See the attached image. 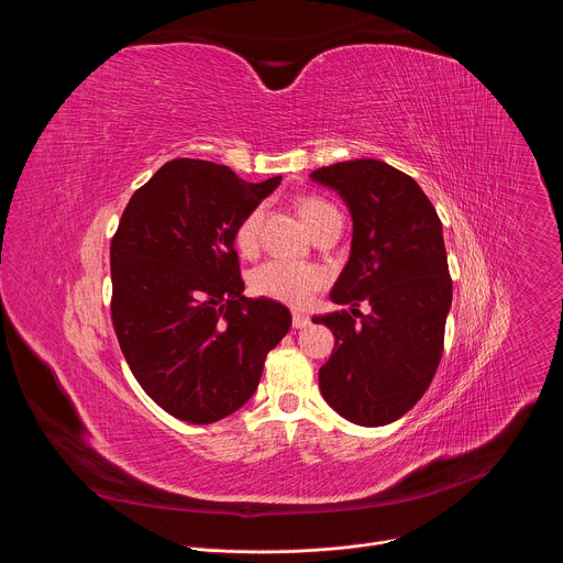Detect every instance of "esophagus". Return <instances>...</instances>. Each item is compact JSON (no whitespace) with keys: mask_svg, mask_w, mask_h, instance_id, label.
I'll list each match as a JSON object with an SVG mask.
<instances>
[{"mask_svg":"<svg viewBox=\"0 0 563 563\" xmlns=\"http://www.w3.org/2000/svg\"><path fill=\"white\" fill-rule=\"evenodd\" d=\"M311 323L309 320V316L307 313H302V311H294V316H291V325L296 328V330H302V328H307Z\"/></svg>","mask_w":563,"mask_h":563,"instance_id":"obj_1","label":"esophagus"}]
</instances>
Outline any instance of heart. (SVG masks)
<instances>
[{"label":"heart","mask_w":563,"mask_h":563,"mask_svg":"<svg viewBox=\"0 0 563 563\" xmlns=\"http://www.w3.org/2000/svg\"><path fill=\"white\" fill-rule=\"evenodd\" d=\"M332 205L320 198H302L298 205V211L305 220V224L311 229L320 218L330 211ZM261 224H263V207L252 209L243 222L235 229V247L240 254H254L258 247L261 238ZM328 274L316 265L305 263H287V261H267L261 267H256L250 276V287L256 296L276 300L289 307H305L313 298V294L325 285Z\"/></svg>","instance_id":"heart-1"}]
</instances>
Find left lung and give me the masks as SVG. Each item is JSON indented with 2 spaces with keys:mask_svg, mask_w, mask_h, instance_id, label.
<instances>
[{
  "mask_svg": "<svg viewBox=\"0 0 563 563\" xmlns=\"http://www.w3.org/2000/svg\"><path fill=\"white\" fill-rule=\"evenodd\" d=\"M309 178L334 189L352 216L350 261L330 298L353 313L311 318L336 339L318 385L343 419L387 426L417 406L443 354L452 305L443 227L417 180L380 159H347ZM363 299L369 314L355 309Z\"/></svg>",
  "mask_w": 563,
  "mask_h": 563,
  "instance_id": "left-lung-1",
  "label": "left lung"
}]
</instances>
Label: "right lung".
Masks as SVG:
<instances>
[{"mask_svg": "<svg viewBox=\"0 0 563 563\" xmlns=\"http://www.w3.org/2000/svg\"><path fill=\"white\" fill-rule=\"evenodd\" d=\"M280 176L245 183L178 157L140 187L111 240V318L122 354L155 404L207 426L254 396L267 352L291 328L285 305L243 296L235 229Z\"/></svg>", "mask_w": 563, "mask_h": 563, "instance_id": "right-lung-1", "label": "right lung"}]
</instances>
